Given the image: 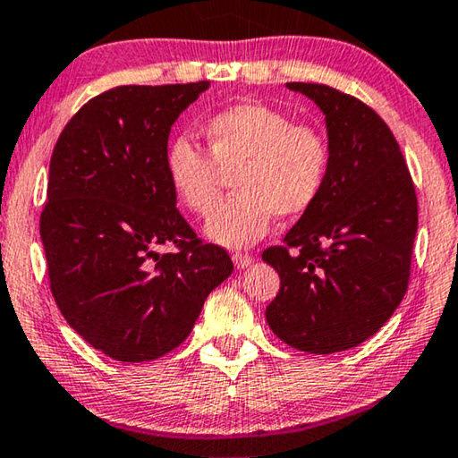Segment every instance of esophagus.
<instances>
[{
	"label": "esophagus",
	"mask_w": 458,
	"mask_h": 458,
	"mask_svg": "<svg viewBox=\"0 0 458 458\" xmlns=\"http://www.w3.org/2000/svg\"><path fill=\"white\" fill-rule=\"evenodd\" d=\"M232 260H234L236 268H249V267H252V263H255V259H252L250 255H242V252L232 255Z\"/></svg>",
	"instance_id": "esophagus-1"
}]
</instances>
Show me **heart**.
<instances>
[{
  "mask_svg": "<svg viewBox=\"0 0 458 458\" xmlns=\"http://www.w3.org/2000/svg\"><path fill=\"white\" fill-rule=\"evenodd\" d=\"M208 155L177 138L165 155L177 201L206 216L220 199L222 175L236 195L209 217L203 234L226 249H246L267 236L273 217L295 220L316 206L330 175V142L314 124H295L277 107L244 101L203 120Z\"/></svg>",
  "mask_w": 458,
  "mask_h": 458,
  "instance_id": "b5f03b06",
  "label": "heart"
}]
</instances>
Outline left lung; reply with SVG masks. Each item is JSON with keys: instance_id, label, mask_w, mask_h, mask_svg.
Returning a JSON list of instances; mask_svg holds the SVG:
<instances>
[{"instance_id": "1", "label": "left lung", "mask_w": 458, "mask_h": 458, "mask_svg": "<svg viewBox=\"0 0 458 458\" xmlns=\"http://www.w3.org/2000/svg\"><path fill=\"white\" fill-rule=\"evenodd\" d=\"M326 120L332 163L310 212L263 260L281 277L265 318L283 343L311 354L359 346L408 292L418 199L386 122L357 98L318 83H287Z\"/></svg>"}]
</instances>
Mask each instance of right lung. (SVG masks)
Here are the masks:
<instances>
[{
	"label": "right lung",
	"instance_id": "obj_1",
	"mask_svg": "<svg viewBox=\"0 0 458 458\" xmlns=\"http://www.w3.org/2000/svg\"><path fill=\"white\" fill-rule=\"evenodd\" d=\"M208 87H114L72 115L53 150L40 216L50 292L71 328L114 360L177 348L234 268L179 214L165 169L171 126ZM161 243L176 250L161 256Z\"/></svg>",
	"mask_w": 458,
	"mask_h": 458
}]
</instances>
